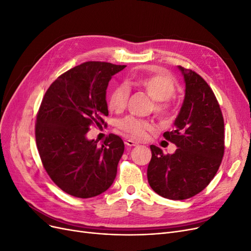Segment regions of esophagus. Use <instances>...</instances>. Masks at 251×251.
Segmentation results:
<instances>
[{"label": "esophagus", "mask_w": 251, "mask_h": 251, "mask_svg": "<svg viewBox=\"0 0 251 251\" xmlns=\"http://www.w3.org/2000/svg\"><path fill=\"white\" fill-rule=\"evenodd\" d=\"M125 145L128 146V147H134V146H137L138 144L132 140H126L125 141Z\"/></svg>", "instance_id": "obj_1"}]
</instances>
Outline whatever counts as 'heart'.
I'll list each match as a JSON object with an SVG mask.
<instances>
[{"label":"heart","instance_id":"b5f03b06","mask_svg":"<svg viewBox=\"0 0 251 251\" xmlns=\"http://www.w3.org/2000/svg\"><path fill=\"white\" fill-rule=\"evenodd\" d=\"M127 83L145 91L154 101L153 109L161 117L170 116L172 111L171 98L176 93L175 80L165 73H135L127 80ZM129 88L126 83H119L111 91L108 99L110 110L120 113L126 107L129 98ZM119 128L126 134L135 138H143L148 131L153 129V123L149 120L135 117H126L119 121Z\"/></svg>","mask_w":251,"mask_h":251}]
</instances>
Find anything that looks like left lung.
Wrapping results in <instances>:
<instances>
[{"mask_svg": "<svg viewBox=\"0 0 251 251\" xmlns=\"http://www.w3.org/2000/svg\"><path fill=\"white\" fill-rule=\"evenodd\" d=\"M185 82V97L174 130L163 136L177 146L164 155L151 145L148 182L159 196L186 200L207 187L216 175L225 153V122L214 93L201 76L178 66Z\"/></svg>", "mask_w": 251, "mask_h": 251, "instance_id": "left-lung-1", "label": "left lung"}]
</instances>
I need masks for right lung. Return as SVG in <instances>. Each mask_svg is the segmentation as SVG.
<instances>
[{"instance_id": "right-lung-1", "label": "right lung", "mask_w": 251, "mask_h": 251, "mask_svg": "<svg viewBox=\"0 0 251 251\" xmlns=\"http://www.w3.org/2000/svg\"><path fill=\"white\" fill-rule=\"evenodd\" d=\"M125 67L82 63L55 79L42 99L35 127L37 149L50 179L72 197H96L114 183L124 153L122 138L109 134L99 147L87 134L91 126L105 124L108 82Z\"/></svg>"}]
</instances>
